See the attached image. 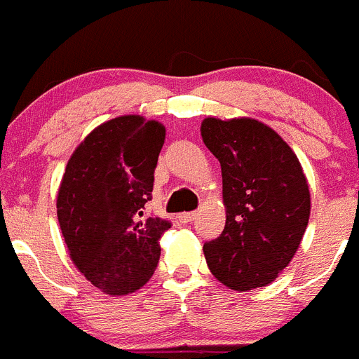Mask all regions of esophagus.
<instances>
[{
    "label": "esophagus",
    "mask_w": 359,
    "mask_h": 359,
    "mask_svg": "<svg viewBox=\"0 0 359 359\" xmlns=\"http://www.w3.org/2000/svg\"><path fill=\"white\" fill-rule=\"evenodd\" d=\"M195 216H197V212H181V215L178 216V219L181 223H190V222H194Z\"/></svg>",
    "instance_id": "34e87169"
}]
</instances>
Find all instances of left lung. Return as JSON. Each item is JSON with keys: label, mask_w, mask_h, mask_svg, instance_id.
Listing matches in <instances>:
<instances>
[{"label": "left lung", "mask_w": 359, "mask_h": 359, "mask_svg": "<svg viewBox=\"0 0 359 359\" xmlns=\"http://www.w3.org/2000/svg\"><path fill=\"white\" fill-rule=\"evenodd\" d=\"M201 136L222 165L226 212L222 236L204 244L209 271L236 292L271 285L295 257L311 216L300 161L272 127L250 116H208Z\"/></svg>", "instance_id": "8db88e82"}]
</instances>
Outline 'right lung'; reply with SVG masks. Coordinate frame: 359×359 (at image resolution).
I'll return each mask as SVG.
<instances>
[{
  "instance_id": "right-lung-1",
  "label": "right lung",
  "mask_w": 359,
  "mask_h": 359,
  "mask_svg": "<svg viewBox=\"0 0 359 359\" xmlns=\"http://www.w3.org/2000/svg\"><path fill=\"white\" fill-rule=\"evenodd\" d=\"M165 127L122 115L95 127L67 161L57 191V218L74 267L106 295L147 285L171 223L143 218L151 201Z\"/></svg>"
}]
</instances>
